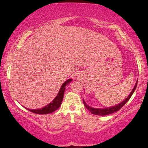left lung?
<instances>
[{
    "mask_svg": "<svg viewBox=\"0 0 148 148\" xmlns=\"http://www.w3.org/2000/svg\"><path fill=\"white\" fill-rule=\"evenodd\" d=\"M138 80H137L136 84H135L134 88L132 90V91L130 92V95L127 96V97L124 99L123 101H121L119 103L115 105V106H111V107H108V108H92V107L89 106L86 103H85V100L83 99V103H84V106H85L87 110H88L91 113H93L94 115H109L111 114V113H115L118 110H120V109L123 107L124 105H125L126 103H127L129 99H130V97H132V95H133V93H134L135 90H136V87H137V85H138Z\"/></svg>",
    "mask_w": 148,
    "mask_h": 148,
    "instance_id": "8db88e82",
    "label": "left lung"
}]
</instances>
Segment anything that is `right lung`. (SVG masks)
Wrapping results in <instances>:
<instances>
[{
	"label": "right lung",
	"instance_id": "add662e5",
	"mask_svg": "<svg viewBox=\"0 0 148 148\" xmlns=\"http://www.w3.org/2000/svg\"><path fill=\"white\" fill-rule=\"evenodd\" d=\"M73 79H69L67 81H65V82L63 83V85H61V88H60L59 93L57 94L56 97H55V99L51 101L50 103L47 105L46 106L43 107L41 109H38V110H31V109L26 108L27 110H29L31 112L37 113V114H48V113H53V111H56L59 108V107L61 106L62 103V101L63 99V95H64V92L66 88V86L68 84L71 82Z\"/></svg>",
	"mask_w": 148,
	"mask_h": 148
}]
</instances>
